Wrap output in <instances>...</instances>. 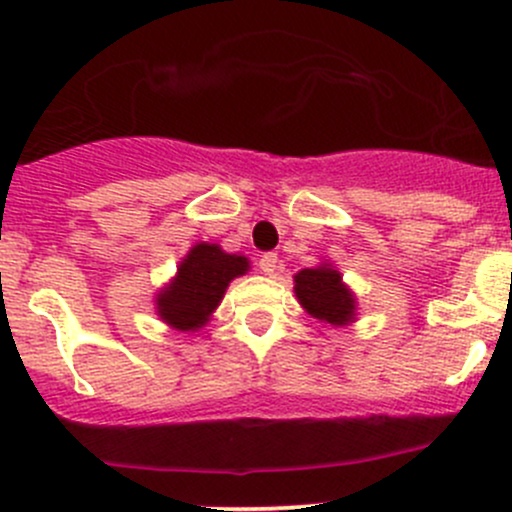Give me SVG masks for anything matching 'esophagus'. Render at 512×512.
Returning a JSON list of instances; mask_svg holds the SVG:
<instances>
[{
    "label": "esophagus",
    "instance_id": "1",
    "mask_svg": "<svg viewBox=\"0 0 512 512\" xmlns=\"http://www.w3.org/2000/svg\"><path fill=\"white\" fill-rule=\"evenodd\" d=\"M277 255H274V252H265V255L260 257V269L265 274H274L277 272Z\"/></svg>",
    "mask_w": 512,
    "mask_h": 512
}]
</instances>
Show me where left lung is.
Returning a JSON list of instances; mask_svg holds the SVG:
<instances>
[{"label": "left lung", "instance_id": "1", "mask_svg": "<svg viewBox=\"0 0 512 512\" xmlns=\"http://www.w3.org/2000/svg\"><path fill=\"white\" fill-rule=\"evenodd\" d=\"M294 291L308 316L330 325H347L357 316V299L342 284L340 272L333 265L301 269L294 277Z\"/></svg>", "mask_w": 512, "mask_h": 512}]
</instances>
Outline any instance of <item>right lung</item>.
I'll list each match as a JSON object with an SVG mask.
<instances>
[{
  "label": "right lung",
  "instance_id": "obj_1",
  "mask_svg": "<svg viewBox=\"0 0 512 512\" xmlns=\"http://www.w3.org/2000/svg\"><path fill=\"white\" fill-rule=\"evenodd\" d=\"M247 269V257L228 255L216 243H196L179 262L177 277L155 296L157 316L177 330H199L209 323L228 284Z\"/></svg>",
  "mask_w": 512,
  "mask_h": 512
}]
</instances>
